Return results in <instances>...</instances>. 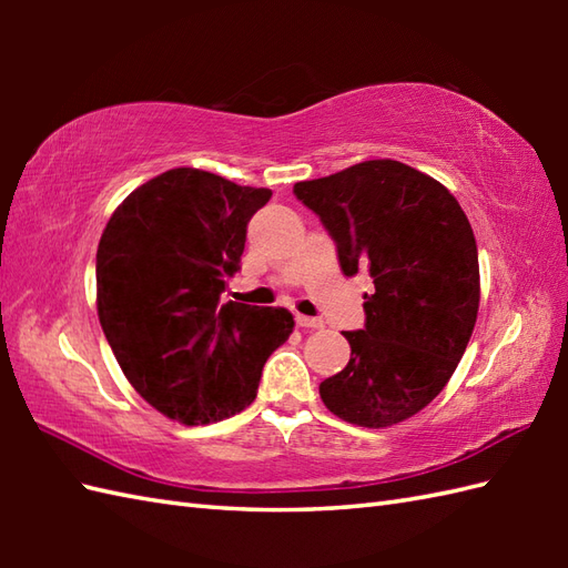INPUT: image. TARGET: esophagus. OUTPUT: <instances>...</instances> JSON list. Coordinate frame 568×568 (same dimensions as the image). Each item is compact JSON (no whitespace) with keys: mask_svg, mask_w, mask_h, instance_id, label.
Segmentation results:
<instances>
[{"mask_svg":"<svg viewBox=\"0 0 568 568\" xmlns=\"http://www.w3.org/2000/svg\"><path fill=\"white\" fill-rule=\"evenodd\" d=\"M295 320H297L300 327H305V329H320V327H324V322H322V320H317V317H305V315H297Z\"/></svg>","mask_w":568,"mask_h":568,"instance_id":"1","label":"esophagus"}]
</instances>
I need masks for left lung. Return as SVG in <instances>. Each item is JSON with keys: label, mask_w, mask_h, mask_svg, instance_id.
I'll return each mask as SVG.
<instances>
[{"label": "left lung", "mask_w": 568, "mask_h": 568, "mask_svg": "<svg viewBox=\"0 0 568 568\" xmlns=\"http://www.w3.org/2000/svg\"><path fill=\"white\" fill-rule=\"evenodd\" d=\"M320 216L344 275L366 273V324L344 332L352 358L320 383L329 413L358 427H390L437 397L474 332L478 248L462 204L400 161H364L295 183Z\"/></svg>", "instance_id": "obj_1"}]
</instances>
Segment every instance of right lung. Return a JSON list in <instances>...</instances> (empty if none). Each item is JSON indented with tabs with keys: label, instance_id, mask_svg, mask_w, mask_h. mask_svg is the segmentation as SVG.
<instances>
[{
	"label": "right lung",
	"instance_id": "obj_1",
	"mask_svg": "<svg viewBox=\"0 0 568 568\" xmlns=\"http://www.w3.org/2000/svg\"><path fill=\"white\" fill-rule=\"evenodd\" d=\"M271 195L173 168L131 192L104 226V336L143 400L183 425H210L248 407L263 364L293 334L285 307L220 303L251 216Z\"/></svg>",
	"mask_w": 568,
	"mask_h": 568
}]
</instances>
